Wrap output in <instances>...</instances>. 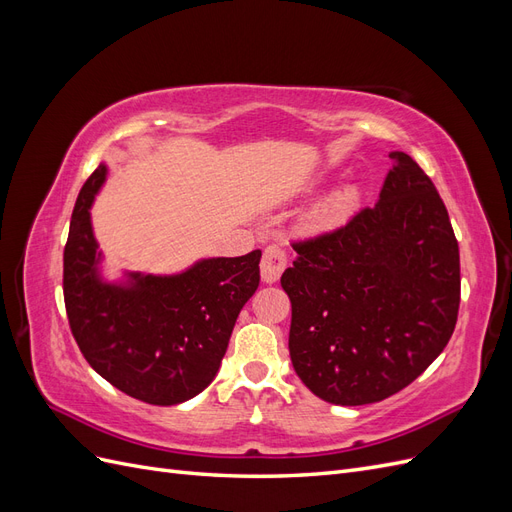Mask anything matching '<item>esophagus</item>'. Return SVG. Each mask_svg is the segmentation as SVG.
Instances as JSON below:
<instances>
[{"label": "esophagus", "mask_w": 512, "mask_h": 512, "mask_svg": "<svg viewBox=\"0 0 512 512\" xmlns=\"http://www.w3.org/2000/svg\"><path fill=\"white\" fill-rule=\"evenodd\" d=\"M288 265V254L282 245L271 243L265 247V252H262V260H260V275L262 280L267 284H273L280 280L282 271Z\"/></svg>", "instance_id": "34e87169"}]
</instances>
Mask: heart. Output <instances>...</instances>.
Listing matches in <instances>:
<instances>
[{
    "instance_id": "obj_1",
    "label": "heart",
    "mask_w": 512,
    "mask_h": 512,
    "mask_svg": "<svg viewBox=\"0 0 512 512\" xmlns=\"http://www.w3.org/2000/svg\"><path fill=\"white\" fill-rule=\"evenodd\" d=\"M356 203H359V192L354 188H346L339 190L337 194H333L327 203H324L316 213H314V222L318 226H333L344 222L348 215L354 211Z\"/></svg>"
}]
</instances>
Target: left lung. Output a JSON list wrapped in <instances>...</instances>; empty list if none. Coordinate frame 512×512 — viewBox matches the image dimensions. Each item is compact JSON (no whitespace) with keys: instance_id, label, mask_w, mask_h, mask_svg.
Listing matches in <instances>:
<instances>
[{"instance_id":"1","label":"left lung","mask_w":512,"mask_h":512,"mask_svg":"<svg viewBox=\"0 0 512 512\" xmlns=\"http://www.w3.org/2000/svg\"><path fill=\"white\" fill-rule=\"evenodd\" d=\"M376 207L292 241L290 361L316 397L376 404L406 389L451 339L461 297L448 211L408 153L393 151Z\"/></svg>"}]
</instances>
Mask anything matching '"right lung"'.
Returning <instances> with one entry per match:
<instances>
[{"mask_svg": "<svg viewBox=\"0 0 512 512\" xmlns=\"http://www.w3.org/2000/svg\"><path fill=\"white\" fill-rule=\"evenodd\" d=\"M100 164L76 198L64 250V303L85 361L115 389L153 406L192 399L215 378L241 307L260 284V250L209 258L179 275L104 284L89 207Z\"/></svg>", "mask_w": 512, "mask_h": 512, "instance_id": "right-lung-1", "label": "right lung"}]
</instances>
